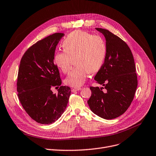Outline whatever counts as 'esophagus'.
I'll return each mask as SVG.
<instances>
[{
    "label": "esophagus",
    "mask_w": 156,
    "mask_h": 156,
    "mask_svg": "<svg viewBox=\"0 0 156 156\" xmlns=\"http://www.w3.org/2000/svg\"><path fill=\"white\" fill-rule=\"evenodd\" d=\"M81 89V88L80 87H78V88H73L72 89V91L73 92H75V91H78V90H80Z\"/></svg>",
    "instance_id": "34e87169"
}]
</instances>
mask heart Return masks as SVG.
<instances>
[{
	"label": "heart",
	"instance_id": "b5f03b06",
	"mask_svg": "<svg viewBox=\"0 0 156 156\" xmlns=\"http://www.w3.org/2000/svg\"><path fill=\"white\" fill-rule=\"evenodd\" d=\"M64 50H58L53 57L54 62L64 73L73 69L65 80V82L73 87L82 86L89 76L102 66L106 53V46L103 38L99 35H92L83 31L75 30L63 40Z\"/></svg>",
	"mask_w": 156,
	"mask_h": 156
}]
</instances>
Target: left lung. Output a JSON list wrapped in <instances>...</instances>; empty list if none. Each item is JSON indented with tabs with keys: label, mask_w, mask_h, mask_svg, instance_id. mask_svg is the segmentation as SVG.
Here are the masks:
<instances>
[{
	"label": "left lung",
	"mask_w": 156,
	"mask_h": 156,
	"mask_svg": "<svg viewBox=\"0 0 156 156\" xmlns=\"http://www.w3.org/2000/svg\"><path fill=\"white\" fill-rule=\"evenodd\" d=\"M96 29L106 38V53L94 80L105 87H90L92 94L87 103L97 115L113 119L122 115L134 99L138 85L136 66L125 41L107 29Z\"/></svg>",
	"instance_id": "left-lung-1"
}]
</instances>
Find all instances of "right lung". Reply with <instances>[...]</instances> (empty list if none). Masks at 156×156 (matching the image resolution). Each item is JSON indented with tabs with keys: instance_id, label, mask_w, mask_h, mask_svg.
Wrapping results in <instances>:
<instances>
[{
	"instance_id": "add662e5",
	"label": "right lung",
	"mask_w": 156,
	"mask_h": 156,
	"mask_svg": "<svg viewBox=\"0 0 156 156\" xmlns=\"http://www.w3.org/2000/svg\"><path fill=\"white\" fill-rule=\"evenodd\" d=\"M64 36L55 33L38 41L27 50L20 60L17 78L20 103L32 119L42 124L58 120L66 110L71 95L62 81L53 57L56 46ZM60 86L58 94L51 89Z\"/></svg>"
}]
</instances>
